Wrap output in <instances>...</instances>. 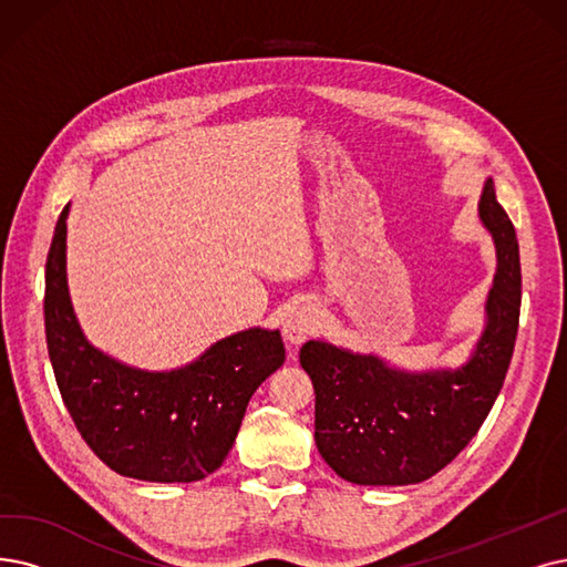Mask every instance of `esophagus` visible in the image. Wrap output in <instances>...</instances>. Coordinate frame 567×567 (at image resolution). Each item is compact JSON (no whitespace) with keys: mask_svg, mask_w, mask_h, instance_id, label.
Wrapping results in <instances>:
<instances>
[{"mask_svg":"<svg viewBox=\"0 0 567 567\" xmlns=\"http://www.w3.org/2000/svg\"><path fill=\"white\" fill-rule=\"evenodd\" d=\"M321 326V309L305 302L288 313L284 323V334L290 344H302L309 334H313Z\"/></svg>","mask_w":567,"mask_h":567,"instance_id":"1","label":"esophagus"}]
</instances>
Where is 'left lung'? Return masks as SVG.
Instances as JSON below:
<instances>
[{"mask_svg":"<svg viewBox=\"0 0 567 567\" xmlns=\"http://www.w3.org/2000/svg\"><path fill=\"white\" fill-rule=\"evenodd\" d=\"M480 216L493 235L497 271L486 330L458 370L410 374L326 342H307L300 365L316 393V446L339 477L362 486H404L433 477L480 433L501 393L520 311L514 225L488 178Z\"/></svg>","mask_w":567,"mask_h":567,"instance_id":"obj_1","label":"left lung"}]
</instances>
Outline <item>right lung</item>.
Wrapping results in <instances>:
<instances>
[{
    "mask_svg": "<svg viewBox=\"0 0 567 567\" xmlns=\"http://www.w3.org/2000/svg\"><path fill=\"white\" fill-rule=\"evenodd\" d=\"M66 205L47 258V344L60 395L95 456L123 477L199 482L220 467L246 404L284 365L279 330L225 337L199 360L172 372L121 365L87 344L66 292Z\"/></svg>",
    "mask_w": 567,
    "mask_h": 567,
    "instance_id": "add662e5",
    "label": "right lung"
}]
</instances>
